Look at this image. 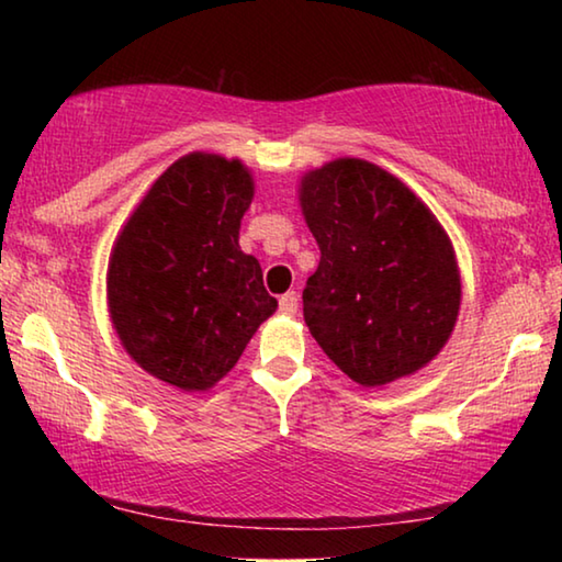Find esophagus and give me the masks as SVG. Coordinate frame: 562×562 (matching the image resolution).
<instances>
[{
	"label": "esophagus",
	"mask_w": 562,
	"mask_h": 562,
	"mask_svg": "<svg viewBox=\"0 0 562 562\" xmlns=\"http://www.w3.org/2000/svg\"><path fill=\"white\" fill-rule=\"evenodd\" d=\"M297 307H300L297 292H284L282 297H280V312H282V315H294V312H297Z\"/></svg>",
	"instance_id": "obj_1"
}]
</instances>
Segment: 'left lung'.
<instances>
[{"label": "left lung", "mask_w": 562, "mask_h": 562, "mask_svg": "<svg viewBox=\"0 0 562 562\" xmlns=\"http://www.w3.org/2000/svg\"><path fill=\"white\" fill-rule=\"evenodd\" d=\"M300 203L319 245L302 312L325 355L361 386L429 364L461 304L453 247L429 207L359 158L304 176Z\"/></svg>", "instance_id": "left-lung-1"}]
</instances>
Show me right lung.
Masks as SVG:
<instances>
[{
    "instance_id": "obj_1",
    "label": "right lung",
    "mask_w": 562,
    "mask_h": 562,
    "mask_svg": "<svg viewBox=\"0 0 562 562\" xmlns=\"http://www.w3.org/2000/svg\"><path fill=\"white\" fill-rule=\"evenodd\" d=\"M252 203L240 160L190 154L160 176L109 262V310L128 355L183 392L231 372L278 300L237 245Z\"/></svg>"
}]
</instances>
